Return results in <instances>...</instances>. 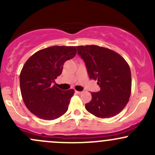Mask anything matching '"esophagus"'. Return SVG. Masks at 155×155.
<instances>
[{
  "label": "esophagus",
  "mask_w": 155,
  "mask_h": 155,
  "mask_svg": "<svg viewBox=\"0 0 155 155\" xmlns=\"http://www.w3.org/2000/svg\"><path fill=\"white\" fill-rule=\"evenodd\" d=\"M75 93H76V94H81L82 93V91H75Z\"/></svg>",
  "instance_id": "obj_1"
}]
</instances>
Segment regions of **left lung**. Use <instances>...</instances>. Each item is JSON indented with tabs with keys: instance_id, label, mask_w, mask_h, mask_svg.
<instances>
[{
	"instance_id": "8db88e82",
	"label": "left lung",
	"mask_w": 155,
	"mask_h": 155,
	"mask_svg": "<svg viewBox=\"0 0 155 155\" xmlns=\"http://www.w3.org/2000/svg\"><path fill=\"white\" fill-rule=\"evenodd\" d=\"M76 48L89 78L97 81L101 87L98 92H91V100L85 104V109L98 118L115 116L125 107L130 96L129 65L120 54L109 48L95 45Z\"/></svg>"
}]
</instances>
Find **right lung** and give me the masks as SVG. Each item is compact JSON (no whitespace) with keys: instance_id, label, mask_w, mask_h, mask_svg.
I'll return each instance as SVG.
<instances>
[{"instance_id":"right-lung-1","label":"right lung","mask_w":155,"mask_h":155,"mask_svg":"<svg viewBox=\"0 0 155 155\" xmlns=\"http://www.w3.org/2000/svg\"><path fill=\"white\" fill-rule=\"evenodd\" d=\"M76 54L75 46H51L34 53L25 64L19 79L21 97L38 118L54 120L68 111L74 90H61L52 83L61 74L64 64Z\"/></svg>"}]
</instances>
